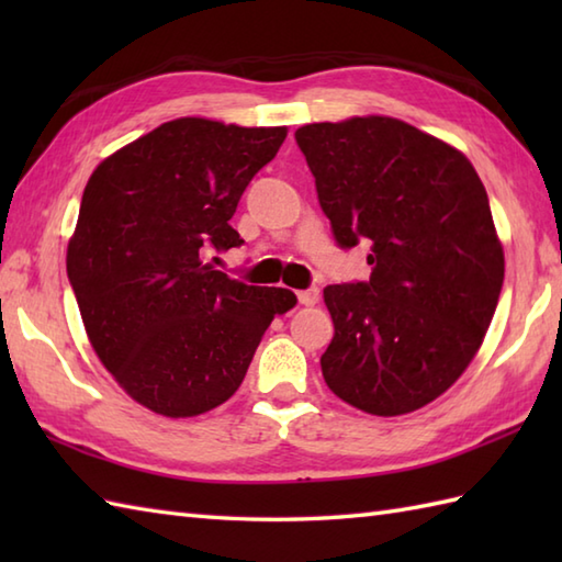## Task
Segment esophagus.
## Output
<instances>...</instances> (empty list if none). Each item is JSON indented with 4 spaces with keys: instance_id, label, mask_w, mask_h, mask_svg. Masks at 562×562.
Listing matches in <instances>:
<instances>
[{
    "instance_id": "1",
    "label": "esophagus",
    "mask_w": 562,
    "mask_h": 562,
    "mask_svg": "<svg viewBox=\"0 0 562 562\" xmlns=\"http://www.w3.org/2000/svg\"><path fill=\"white\" fill-rule=\"evenodd\" d=\"M296 300H300V304H304V306H314L318 302V288H308V290L296 292Z\"/></svg>"
}]
</instances>
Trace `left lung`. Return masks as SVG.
Masks as SVG:
<instances>
[{"label": "left lung", "mask_w": 562, "mask_h": 562, "mask_svg": "<svg viewBox=\"0 0 562 562\" xmlns=\"http://www.w3.org/2000/svg\"><path fill=\"white\" fill-rule=\"evenodd\" d=\"M340 248L369 244L367 282L328 284V389L372 415L441 396L479 352L505 280L491 202L459 149L396 117L294 133Z\"/></svg>", "instance_id": "8db88e82"}]
</instances>
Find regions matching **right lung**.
I'll use <instances>...</instances> for the list:
<instances>
[{"instance_id":"1","label":"right lung","mask_w":562,"mask_h":562,"mask_svg":"<svg viewBox=\"0 0 562 562\" xmlns=\"http://www.w3.org/2000/svg\"><path fill=\"white\" fill-rule=\"evenodd\" d=\"M284 137L178 117L103 159L83 188L67 278L99 360L154 413L193 417L232 398L270 321L296 304L210 262L244 244L229 220Z\"/></svg>"}]
</instances>
